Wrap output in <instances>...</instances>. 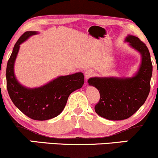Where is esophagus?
Instances as JSON below:
<instances>
[{
	"label": "esophagus",
	"instance_id": "obj_1",
	"mask_svg": "<svg viewBox=\"0 0 158 158\" xmlns=\"http://www.w3.org/2000/svg\"><path fill=\"white\" fill-rule=\"evenodd\" d=\"M94 75V72L93 70L91 69H89V70H87L85 73V77L86 79H88V78L92 77Z\"/></svg>",
	"mask_w": 158,
	"mask_h": 158
}]
</instances>
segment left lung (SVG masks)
<instances>
[{
  "mask_svg": "<svg viewBox=\"0 0 158 158\" xmlns=\"http://www.w3.org/2000/svg\"><path fill=\"white\" fill-rule=\"evenodd\" d=\"M126 41L142 55L139 71L132 78H90L88 82L97 88L100 99L94 109L100 117L110 120L128 119L144 104L149 94L152 63L146 45L139 38L128 35Z\"/></svg>",
  "mask_w": 158,
  "mask_h": 158,
  "instance_id": "1",
  "label": "left lung"
}]
</instances>
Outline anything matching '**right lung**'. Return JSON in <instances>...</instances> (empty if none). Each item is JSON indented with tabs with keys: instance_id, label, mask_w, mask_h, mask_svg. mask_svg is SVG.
Wrapping results in <instances>:
<instances>
[{
	"instance_id": "right-lung-1",
	"label": "right lung",
	"mask_w": 158,
	"mask_h": 158,
	"mask_svg": "<svg viewBox=\"0 0 158 158\" xmlns=\"http://www.w3.org/2000/svg\"><path fill=\"white\" fill-rule=\"evenodd\" d=\"M35 31L25 32L17 41L7 62L6 88L12 102L28 117L35 120H47L57 117L64 108L68 97L79 89L85 82L82 73L60 77L41 88H26L16 80L14 75V63L20 44Z\"/></svg>"
}]
</instances>
